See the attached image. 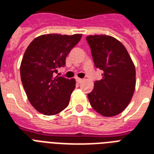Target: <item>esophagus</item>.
Instances as JSON below:
<instances>
[{
  "instance_id": "34e87169",
  "label": "esophagus",
  "mask_w": 154,
  "mask_h": 154,
  "mask_svg": "<svg viewBox=\"0 0 154 154\" xmlns=\"http://www.w3.org/2000/svg\"><path fill=\"white\" fill-rule=\"evenodd\" d=\"M76 81H77V82H78V83H81V82H83V79L79 78V77H76Z\"/></svg>"
}]
</instances>
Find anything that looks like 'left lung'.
I'll list each match as a JSON object with an SVG mask.
<instances>
[{"label":"left lung","mask_w":154,"mask_h":154,"mask_svg":"<svg viewBox=\"0 0 154 154\" xmlns=\"http://www.w3.org/2000/svg\"><path fill=\"white\" fill-rule=\"evenodd\" d=\"M94 66L103 71L102 79L95 81L88 94L93 108L106 117L121 113L132 100L136 86V69L123 44L105 35H89Z\"/></svg>","instance_id":"obj_1"}]
</instances>
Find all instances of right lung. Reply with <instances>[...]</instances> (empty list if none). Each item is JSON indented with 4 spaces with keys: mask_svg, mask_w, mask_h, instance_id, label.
I'll use <instances>...</instances> for the list:
<instances>
[{
    "mask_svg": "<svg viewBox=\"0 0 154 154\" xmlns=\"http://www.w3.org/2000/svg\"><path fill=\"white\" fill-rule=\"evenodd\" d=\"M82 34H48L35 38L26 50L20 74L28 100L38 112L53 116L66 108L75 89V79L56 75L78 43Z\"/></svg>",
    "mask_w": 154,
    "mask_h": 154,
    "instance_id": "1",
    "label": "right lung"
}]
</instances>
